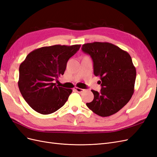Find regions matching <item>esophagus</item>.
I'll use <instances>...</instances> for the list:
<instances>
[{"instance_id": "esophagus-1", "label": "esophagus", "mask_w": 157, "mask_h": 157, "mask_svg": "<svg viewBox=\"0 0 157 157\" xmlns=\"http://www.w3.org/2000/svg\"><path fill=\"white\" fill-rule=\"evenodd\" d=\"M74 90H75L76 92H78V93H82L84 92V90L83 89H81V88H77V87H75L74 88Z\"/></svg>"}]
</instances>
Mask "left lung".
Wrapping results in <instances>:
<instances>
[{
  "label": "left lung",
  "mask_w": 157,
  "mask_h": 157,
  "mask_svg": "<svg viewBox=\"0 0 157 157\" xmlns=\"http://www.w3.org/2000/svg\"><path fill=\"white\" fill-rule=\"evenodd\" d=\"M82 50L94 62V74L100 78V92L92 90L94 99L87 107L103 117L117 113L130 101L134 92L136 70L130 54L109 42L82 45Z\"/></svg>",
  "instance_id": "obj_1"
}]
</instances>
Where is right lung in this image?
<instances>
[{
    "instance_id": "right-lung-1",
    "label": "right lung",
    "mask_w": 157,
    "mask_h": 157,
    "mask_svg": "<svg viewBox=\"0 0 157 157\" xmlns=\"http://www.w3.org/2000/svg\"><path fill=\"white\" fill-rule=\"evenodd\" d=\"M80 46L42 47L30 52L20 64L18 87L33 110L49 115L64 105L72 90L59 87L53 81L64 74L69 59Z\"/></svg>"
}]
</instances>
